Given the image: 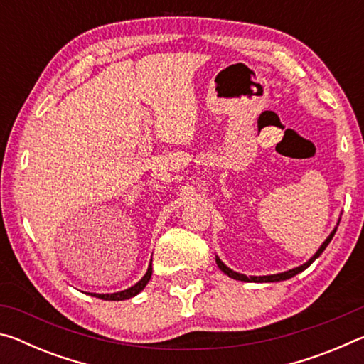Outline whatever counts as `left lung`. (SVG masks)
Wrapping results in <instances>:
<instances>
[{"label":"left lung","instance_id":"obj_1","mask_svg":"<svg viewBox=\"0 0 364 364\" xmlns=\"http://www.w3.org/2000/svg\"><path fill=\"white\" fill-rule=\"evenodd\" d=\"M338 221H341V218H338ZM338 221H337V225H336V228L334 230L331 231V234L328 237H326V241L321 244V247H319L318 250H316V254L313 255L310 260L308 262H305L304 264H300V267H297V268H292V269H287V271H284V273H278V274H267V276H245V274H242V273H237V271H232L231 268H228L226 264L220 260V257L217 255L215 257V262H217V264H218V268L223 271L225 274H228L230 276V278H232V279H236V281H244V282H279V281H286V279H291V278H294L295 274H299V273H301V271L304 269H306L308 267H310V264L316 260V258L323 254L324 252V249L328 247L329 245V242L332 241V237H334V234H336V231H337V226H338Z\"/></svg>","mask_w":364,"mask_h":364}]
</instances>
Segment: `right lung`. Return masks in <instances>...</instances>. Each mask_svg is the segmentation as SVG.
I'll return each mask as SVG.
<instances>
[{
	"instance_id": "right-lung-1",
	"label": "right lung",
	"mask_w": 364,
	"mask_h": 364,
	"mask_svg": "<svg viewBox=\"0 0 364 364\" xmlns=\"http://www.w3.org/2000/svg\"><path fill=\"white\" fill-rule=\"evenodd\" d=\"M152 276V258H151V263L149 267H147L146 274L141 278L136 284L125 289V291H120V292H114V294H95V292H88V295L91 297H96V299H102V300H127V299H132L134 295H138L143 289L147 286V282H149Z\"/></svg>"
}]
</instances>
